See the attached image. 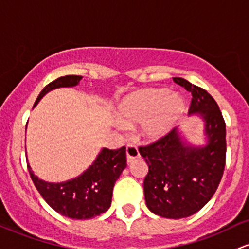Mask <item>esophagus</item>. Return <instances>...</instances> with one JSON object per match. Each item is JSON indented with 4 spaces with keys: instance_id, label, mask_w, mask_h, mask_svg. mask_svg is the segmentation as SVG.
<instances>
[{
    "instance_id": "obj_1",
    "label": "esophagus",
    "mask_w": 249,
    "mask_h": 249,
    "mask_svg": "<svg viewBox=\"0 0 249 249\" xmlns=\"http://www.w3.org/2000/svg\"><path fill=\"white\" fill-rule=\"evenodd\" d=\"M139 157V151L137 149V146L133 145V144H129L126 146V158H127V162L131 163L133 160Z\"/></svg>"
}]
</instances>
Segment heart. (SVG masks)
<instances>
[{"label":"heart","instance_id":"1","mask_svg":"<svg viewBox=\"0 0 249 249\" xmlns=\"http://www.w3.org/2000/svg\"><path fill=\"white\" fill-rule=\"evenodd\" d=\"M184 111V100L166 89H146L131 93L119 104L120 120L126 126L142 124L141 133L147 141L166 135Z\"/></svg>","mask_w":249,"mask_h":249}]
</instances>
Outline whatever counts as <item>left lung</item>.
Returning a JSON list of instances; mask_svg holds the SVG:
<instances>
[{
    "instance_id": "1",
    "label": "left lung",
    "mask_w": 249,
    "mask_h": 249,
    "mask_svg": "<svg viewBox=\"0 0 249 249\" xmlns=\"http://www.w3.org/2000/svg\"><path fill=\"white\" fill-rule=\"evenodd\" d=\"M174 81L191 93L189 114L204 122L207 144L194 146L173 129L164 137L139 146L149 171L144 179L147 208L166 218H182L203 208L216 191L226 165V123L214 98L183 78Z\"/></svg>"
}]
</instances>
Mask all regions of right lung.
<instances>
[{"instance_id":"obj_1","label":"right lung","mask_w":249,"mask_h":249,"mask_svg":"<svg viewBox=\"0 0 249 249\" xmlns=\"http://www.w3.org/2000/svg\"><path fill=\"white\" fill-rule=\"evenodd\" d=\"M81 79L80 75L60 76L40 92L34 106L52 89L76 86ZM27 168L35 188L51 208L66 217L87 220L110 208L114 183L126 168V147L118 150L104 147L89 169L66 182H46L35 176L29 163Z\"/></svg>"}]
</instances>
